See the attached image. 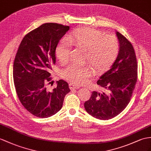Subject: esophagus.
Here are the masks:
<instances>
[{
	"instance_id": "34e87169",
	"label": "esophagus",
	"mask_w": 151,
	"mask_h": 151,
	"mask_svg": "<svg viewBox=\"0 0 151 151\" xmlns=\"http://www.w3.org/2000/svg\"><path fill=\"white\" fill-rule=\"evenodd\" d=\"M69 86L71 90H78V89H79V88H80L79 86L77 85V84H72V83L69 84Z\"/></svg>"
}]
</instances>
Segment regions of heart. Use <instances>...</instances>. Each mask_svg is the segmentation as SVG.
<instances>
[{
  "label": "heart",
  "mask_w": 151,
  "mask_h": 151,
  "mask_svg": "<svg viewBox=\"0 0 151 151\" xmlns=\"http://www.w3.org/2000/svg\"><path fill=\"white\" fill-rule=\"evenodd\" d=\"M72 45L84 51L83 61L89 62L95 72H101L111 66L120 52V42L113 34L105 33L92 28H79L69 36L60 40L56 48V55L61 63L69 60ZM90 67L86 63L69 64L60 71L61 78L72 83H85L91 76Z\"/></svg>",
  "instance_id": "obj_1"
}]
</instances>
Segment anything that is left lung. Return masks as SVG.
Returning a JSON list of instances; mask_svg holds the SVG:
<instances>
[{"label": "left lung", "mask_w": 151, "mask_h": 151, "mask_svg": "<svg viewBox=\"0 0 151 151\" xmlns=\"http://www.w3.org/2000/svg\"><path fill=\"white\" fill-rule=\"evenodd\" d=\"M120 42V52L111 67L97 81L105 92L92 91L84 102L86 112L95 118L109 120L126 108L134 90L138 78L137 56L132 43L116 32Z\"/></svg>", "instance_id": "left-lung-1"}]
</instances>
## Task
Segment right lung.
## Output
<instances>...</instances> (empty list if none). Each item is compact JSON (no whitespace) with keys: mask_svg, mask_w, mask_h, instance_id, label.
I'll return each mask as SVG.
<instances>
[{"mask_svg":"<svg viewBox=\"0 0 151 151\" xmlns=\"http://www.w3.org/2000/svg\"><path fill=\"white\" fill-rule=\"evenodd\" d=\"M69 26L56 23L43 24L25 35L14 58L13 81L18 97L32 115L47 118L61 109L70 91L65 81H57L52 91V66L56 64V48Z\"/></svg>","mask_w":151,"mask_h":151,"instance_id":"add662e5","label":"right lung"}]
</instances>
